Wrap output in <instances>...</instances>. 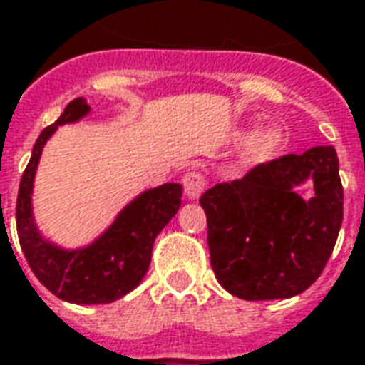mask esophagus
<instances>
[{"label": "esophagus", "instance_id": "1", "mask_svg": "<svg viewBox=\"0 0 365 365\" xmlns=\"http://www.w3.org/2000/svg\"><path fill=\"white\" fill-rule=\"evenodd\" d=\"M205 185H207V180L202 172H187L183 175V190L190 200H197L205 190Z\"/></svg>", "mask_w": 365, "mask_h": 365}]
</instances>
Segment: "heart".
I'll use <instances>...</instances> for the list:
<instances>
[{
	"label": "heart",
	"mask_w": 365,
	"mask_h": 365,
	"mask_svg": "<svg viewBox=\"0 0 365 365\" xmlns=\"http://www.w3.org/2000/svg\"><path fill=\"white\" fill-rule=\"evenodd\" d=\"M284 141H286V135L276 125H269L266 130L257 131L254 135V140L250 141V145H247L245 160H247V163H252V165L267 162L269 158H274L277 151L282 150Z\"/></svg>",
	"instance_id": "obj_1"
}]
</instances>
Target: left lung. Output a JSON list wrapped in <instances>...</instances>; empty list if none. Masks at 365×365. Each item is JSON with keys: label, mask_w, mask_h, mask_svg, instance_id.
<instances>
[{"label": "left lung", "mask_w": 365, "mask_h": 365, "mask_svg": "<svg viewBox=\"0 0 365 365\" xmlns=\"http://www.w3.org/2000/svg\"><path fill=\"white\" fill-rule=\"evenodd\" d=\"M307 179L314 197L295 187ZM210 262L235 297L286 299L306 292L324 267L344 220L338 153L319 145L257 163L242 180L215 183L200 197Z\"/></svg>", "instance_id": "8db88e82"}]
</instances>
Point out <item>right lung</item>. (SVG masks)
<instances>
[{
    "label": "right lung",
    "instance_id": "1",
    "mask_svg": "<svg viewBox=\"0 0 365 365\" xmlns=\"http://www.w3.org/2000/svg\"><path fill=\"white\" fill-rule=\"evenodd\" d=\"M89 106L81 98L69 101L53 125L39 133L31 160L21 175L16 205L17 237L31 272L43 286L71 304H110L130 294L145 276L158 234L182 205V185L163 183L138 195L93 244L63 250L37 232L31 214V190L39 155L58 125L81 120Z\"/></svg>",
    "mask_w": 365,
    "mask_h": 365
}]
</instances>
